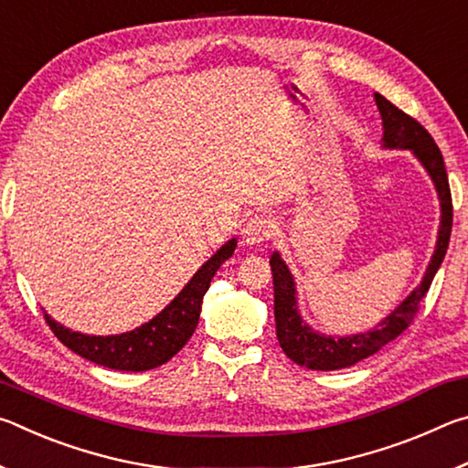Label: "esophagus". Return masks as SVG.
Returning <instances> with one entry per match:
<instances>
[{"label": "esophagus", "mask_w": 468, "mask_h": 468, "mask_svg": "<svg viewBox=\"0 0 468 468\" xmlns=\"http://www.w3.org/2000/svg\"><path fill=\"white\" fill-rule=\"evenodd\" d=\"M271 237V220L262 215L248 218L243 225V241L248 245H260Z\"/></svg>", "instance_id": "1"}]
</instances>
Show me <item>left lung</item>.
Masks as SVG:
<instances>
[{
    "mask_svg": "<svg viewBox=\"0 0 468 468\" xmlns=\"http://www.w3.org/2000/svg\"><path fill=\"white\" fill-rule=\"evenodd\" d=\"M376 105L379 109V115H382L384 148H409L419 158V163L423 165L425 171L430 173L441 206L438 243H435V251L430 266H427L421 284L386 320L374 326V330L343 338L318 335V332H314L303 322L297 307L295 282H292V276L287 264L279 256V251H274L271 258V268L274 282L276 338H279L284 355L291 361H295L297 366L307 369L332 371L351 367L355 363L367 359L369 355L378 353L390 340L402 335L413 324L419 312V303H421L425 292L430 291L433 276L441 266L443 256H446L450 233H452V194H450L443 156L438 144L433 142L431 133L417 120H413V117L407 115L405 111H400L390 101L384 99L379 92H376Z\"/></svg>",
    "mask_w": 468,
    "mask_h": 468,
    "instance_id": "obj_1",
    "label": "left lung"
}]
</instances>
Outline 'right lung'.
Segmentation results:
<instances>
[{
    "mask_svg": "<svg viewBox=\"0 0 468 468\" xmlns=\"http://www.w3.org/2000/svg\"><path fill=\"white\" fill-rule=\"evenodd\" d=\"M235 245V239L227 241L208 262L202 264L192 281L161 314L132 332L113 336H89L61 326L47 312H43L45 320L63 345L97 366L120 371L154 369L177 355L192 338L200 320L202 299L210 287L212 276L225 260L233 256Z\"/></svg>",
    "mask_w": 468,
    "mask_h": 468,
    "instance_id": "obj_1",
    "label": "right lung"
}]
</instances>
